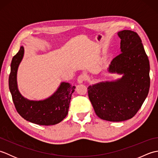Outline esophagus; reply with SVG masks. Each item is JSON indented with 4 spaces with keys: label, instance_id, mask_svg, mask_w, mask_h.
Masks as SVG:
<instances>
[{
    "label": "esophagus",
    "instance_id": "34e87169",
    "mask_svg": "<svg viewBox=\"0 0 158 158\" xmlns=\"http://www.w3.org/2000/svg\"><path fill=\"white\" fill-rule=\"evenodd\" d=\"M86 80V75H84V74H81L80 75L78 78H77V81H78L79 83H82L83 81H85Z\"/></svg>",
    "mask_w": 158,
    "mask_h": 158
}]
</instances>
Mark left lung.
<instances>
[{
    "label": "left lung",
    "mask_w": 158,
    "mask_h": 158,
    "mask_svg": "<svg viewBox=\"0 0 158 158\" xmlns=\"http://www.w3.org/2000/svg\"><path fill=\"white\" fill-rule=\"evenodd\" d=\"M121 52L114 58L109 72L123 75L113 81L89 85L88 96L100 119L122 122L132 118L148 95L149 61L136 32L124 30L118 33Z\"/></svg>",
    "instance_id": "left-lung-1"
}]
</instances>
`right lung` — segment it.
<instances>
[{
  "label": "right lung",
  "mask_w": 158,
  "mask_h": 158,
  "mask_svg": "<svg viewBox=\"0 0 158 158\" xmlns=\"http://www.w3.org/2000/svg\"><path fill=\"white\" fill-rule=\"evenodd\" d=\"M24 53L22 46L13 56L9 77V87L17 111L23 119L41 126L55 125L68 115L72 94L75 87L62 82L57 91L43 100H30L21 95L17 84V72Z\"/></svg>",
  "instance_id": "1"
}]
</instances>
